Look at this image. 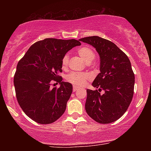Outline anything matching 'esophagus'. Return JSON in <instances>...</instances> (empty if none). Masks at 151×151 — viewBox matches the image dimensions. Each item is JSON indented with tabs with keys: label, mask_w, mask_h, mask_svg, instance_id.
Masks as SVG:
<instances>
[{
	"label": "esophagus",
	"mask_w": 151,
	"mask_h": 151,
	"mask_svg": "<svg viewBox=\"0 0 151 151\" xmlns=\"http://www.w3.org/2000/svg\"><path fill=\"white\" fill-rule=\"evenodd\" d=\"M78 89V88L77 87H76V86H73V92H75L76 91V90H77Z\"/></svg>",
	"instance_id": "34e87169"
}]
</instances>
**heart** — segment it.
<instances>
[{"mask_svg": "<svg viewBox=\"0 0 151 151\" xmlns=\"http://www.w3.org/2000/svg\"><path fill=\"white\" fill-rule=\"evenodd\" d=\"M78 54L86 64L89 65L96 58V53L91 49L88 47H82L78 50ZM69 60V55L68 53L64 55L62 59L63 67H66L68 65ZM90 79V76L87 73L72 72L66 76V80L70 83L78 87H81L86 84V82Z\"/></svg>", "mask_w": 151, "mask_h": 151, "instance_id": "b5f03b06", "label": "heart"}]
</instances>
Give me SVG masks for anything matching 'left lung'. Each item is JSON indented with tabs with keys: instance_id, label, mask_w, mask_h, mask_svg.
Here are the masks:
<instances>
[{
	"instance_id": "1",
	"label": "left lung",
	"mask_w": 151,
	"mask_h": 151,
	"mask_svg": "<svg viewBox=\"0 0 151 151\" xmlns=\"http://www.w3.org/2000/svg\"><path fill=\"white\" fill-rule=\"evenodd\" d=\"M79 40L93 47L100 61V73L92 83L98 91L86 89V113L98 123L113 122L127 111L133 98L135 75L131 62L117 45L106 39L89 36ZM102 90L105 93L101 95Z\"/></svg>"
}]
</instances>
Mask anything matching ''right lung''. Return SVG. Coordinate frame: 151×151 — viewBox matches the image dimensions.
Returning a JSON list of instances; mask_svg holds the SVG:
<instances>
[{
    "instance_id": "add662e5",
    "label": "right lung",
    "mask_w": 151,
    "mask_h": 151,
    "mask_svg": "<svg viewBox=\"0 0 151 151\" xmlns=\"http://www.w3.org/2000/svg\"><path fill=\"white\" fill-rule=\"evenodd\" d=\"M80 45L75 39L46 38L32 45L18 62L14 78L16 98L24 113L34 121L51 124L65 113L73 87L58 76L63 71L62 59ZM52 81L59 82L60 87L51 88Z\"/></svg>"
}]
</instances>
